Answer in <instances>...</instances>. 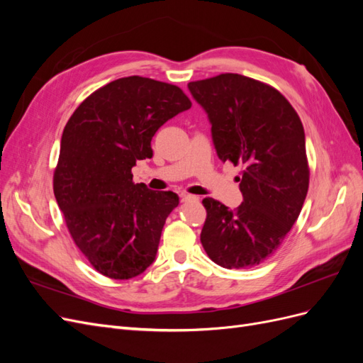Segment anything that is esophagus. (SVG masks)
I'll list each match as a JSON object with an SVG mask.
<instances>
[{"instance_id":"obj_1","label":"esophagus","mask_w":363,"mask_h":363,"mask_svg":"<svg viewBox=\"0 0 363 363\" xmlns=\"http://www.w3.org/2000/svg\"><path fill=\"white\" fill-rule=\"evenodd\" d=\"M182 201H199L200 199L196 195H191V194H180Z\"/></svg>"}]
</instances>
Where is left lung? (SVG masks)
<instances>
[{
  "instance_id": "left-lung-1",
  "label": "left lung",
  "mask_w": 363,
  "mask_h": 363,
  "mask_svg": "<svg viewBox=\"0 0 363 363\" xmlns=\"http://www.w3.org/2000/svg\"><path fill=\"white\" fill-rule=\"evenodd\" d=\"M188 87L211 119L218 157L242 167V204L232 211L211 196L203 200L201 244L223 268L259 265L281 245L309 189L301 119L276 87L240 74Z\"/></svg>"
}]
</instances>
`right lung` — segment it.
Returning a JSON list of instances; mask_svg holds the SVG:
<instances>
[{"label": "right lung", "mask_w": 363, "mask_h": 363, "mask_svg": "<svg viewBox=\"0 0 363 363\" xmlns=\"http://www.w3.org/2000/svg\"><path fill=\"white\" fill-rule=\"evenodd\" d=\"M192 103L179 86L131 75L107 83L65 125L52 189L68 232L103 276L128 280L155 262L179 196L135 183L156 131Z\"/></svg>", "instance_id": "add662e5"}]
</instances>
